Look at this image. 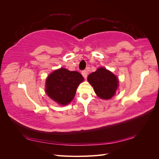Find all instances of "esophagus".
Returning a JSON list of instances; mask_svg holds the SVG:
<instances>
[{
	"mask_svg": "<svg viewBox=\"0 0 159 159\" xmlns=\"http://www.w3.org/2000/svg\"><path fill=\"white\" fill-rule=\"evenodd\" d=\"M88 71H86V70H84V71H83L82 72H81V74H82V75L84 76V78L85 79V78H87V76H88Z\"/></svg>",
	"mask_w": 159,
	"mask_h": 159,
	"instance_id": "esophagus-1",
	"label": "esophagus"
}]
</instances>
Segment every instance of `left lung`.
<instances>
[{
    "instance_id": "8db88e82",
    "label": "left lung",
    "mask_w": 159,
    "mask_h": 159,
    "mask_svg": "<svg viewBox=\"0 0 159 159\" xmlns=\"http://www.w3.org/2000/svg\"><path fill=\"white\" fill-rule=\"evenodd\" d=\"M88 81L100 99L108 100L116 93L119 85L118 77L103 67L88 76Z\"/></svg>"
}]
</instances>
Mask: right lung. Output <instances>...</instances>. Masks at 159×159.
Listing matches in <instances>:
<instances>
[{
    "mask_svg": "<svg viewBox=\"0 0 159 159\" xmlns=\"http://www.w3.org/2000/svg\"><path fill=\"white\" fill-rule=\"evenodd\" d=\"M84 80L79 72L61 68L50 73L46 79L45 92L60 105H68L74 99L78 85Z\"/></svg>",
    "mask_w": 159,
    "mask_h": 159,
    "instance_id": "1",
    "label": "right lung"
}]
</instances>
